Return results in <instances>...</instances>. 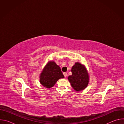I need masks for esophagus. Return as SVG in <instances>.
<instances>
[{
    "label": "esophagus",
    "instance_id": "obj_1",
    "mask_svg": "<svg viewBox=\"0 0 124 124\" xmlns=\"http://www.w3.org/2000/svg\"><path fill=\"white\" fill-rule=\"evenodd\" d=\"M63 75H64V77H66L67 76V73L65 72V73H63Z\"/></svg>",
    "mask_w": 124,
    "mask_h": 124
}]
</instances>
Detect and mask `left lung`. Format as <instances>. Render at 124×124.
<instances>
[{
  "mask_svg": "<svg viewBox=\"0 0 124 124\" xmlns=\"http://www.w3.org/2000/svg\"><path fill=\"white\" fill-rule=\"evenodd\" d=\"M71 72L72 75L68 78L74 90L79 92L85 89L89 82V75L85 66L80 63L76 62Z\"/></svg>",
  "mask_w": 124,
  "mask_h": 124,
  "instance_id": "1",
  "label": "left lung"
}]
</instances>
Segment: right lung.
Returning <instances> with one entry per match:
<instances>
[{
  "instance_id": "add662e5",
  "label": "right lung",
  "mask_w": 124,
  "mask_h": 124,
  "mask_svg": "<svg viewBox=\"0 0 124 124\" xmlns=\"http://www.w3.org/2000/svg\"><path fill=\"white\" fill-rule=\"evenodd\" d=\"M64 76L60 67L54 61H49L42 70L40 75V82L46 88L54 86L60 79Z\"/></svg>"
}]
</instances>
